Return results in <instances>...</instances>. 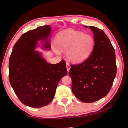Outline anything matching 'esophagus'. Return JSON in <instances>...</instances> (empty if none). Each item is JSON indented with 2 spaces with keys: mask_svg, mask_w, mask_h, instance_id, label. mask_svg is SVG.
Listing matches in <instances>:
<instances>
[{
  "mask_svg": "<svg viewBox=\"0 0 128 128\" xmlns=\"http://www.w3.org/2000/svg\"><path fill=\"white\" fill-rule=\"evenodd\" d=\"M66 69H67V71L68 72L70 70V64H68L67 62V63H66Z\"/></svg>",
  "mask_w": 128,
  "mask_h": 128,
  "instance_id": "esophagus-1",
  "label": "esophagus"
}]
</instances>
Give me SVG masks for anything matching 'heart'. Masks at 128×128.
<instances>
[{
  "instance_id": "1",
  "label": "heart",
  "mask_w": 128,
  "mask_h": 128,
  "mask_svg": "<svg viewBox=\"0 0 128 128\" xmlns=\"http://www.w3.org/2000/svg\"><path fill=\"white\" fill-rule=\"evenodd\" d=\"M56 42L59 50H68L66 57L73 62L85 60L90 54L95 45L94 39L91 36L71 29L58 33Z\"/></svg>"
}]
</instances>
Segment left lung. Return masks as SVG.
Wrapping results in <instances>:
<instances>
[{
	"instance_id": "1",
	"label": "left lung",
	"mask_w": 128,
	"mask_h": 128,
	"mask_svg": "<svg viewBox=\"0 0 128 128\" xmlns=\"http://www.w3.org/2000/svg\"><path fill=\"white\" fill-rule=\"evenodd\" d=\"M89 28L94 34V49L83 62L70 65L69 71L72 92L85 103L95 102L107 95L117 73L115 50L109 38L100 28Z\"/></svg>"
}]
</instances>
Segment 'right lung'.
<instances>
[{"instance_id": "right-lung-1", "label": "right lung", "mask_w": 128, "mask_h": 128, "mask_svg": "<svg viewBox=\"0 0 128 128\" xmlns=\"http://www.w3.org/2000/svg\"><path fill=\"white\" fill-rule=\"evenodd\" d=\"M49 25L40 26L24 33L15 43L9 58V80L15 94L24 105L42 108L54 98L60 79L67 74L66 62H47L35 50L38 42L50 49Z\"/></svg>"}]
</instances>
